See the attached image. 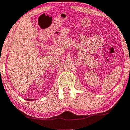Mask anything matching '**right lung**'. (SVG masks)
<instances>
[{"label":"right lung","mask_w":130,"mask_h":130,"mask_svg":"<svg viewBox=\"0 0 130 130\" xmlns=\"http://www.w3.org/2000/svg\"><path fill=\"white\" fill-rule=\"evenodd\" d=\"M27 100H30H30H32V99H30V100H29V99H27Z\"/></svg>","instance_id":"obj_1"}]
</instances>
